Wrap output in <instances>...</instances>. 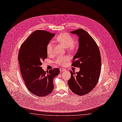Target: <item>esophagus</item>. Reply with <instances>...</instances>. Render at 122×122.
I'll list each match as a JSON object with an SVG mask.
<instances>
[{
    "mask_svg": "<svg viewBox=\"0 0 122 122\" xmlns=\"http://www.w3.org/2000/svg\"><path fill=\"white\" fill-rule=\"evenodd\" d=\"M65 70H66L65 69H63V68H60V72H64V71H65Z\"/></svg>",
    "mask_w": 122,
    "mask_h": 122,
    "instance_id": "1",
    "label": "esophagus"
}]
</instances>
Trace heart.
Masks as SVG:
<instances>
[{
	"mask_svg": "<svg viewBox=\"0 0 122 122\" xmlns=\"http://www.w3.org/2000/svg\"><path fill=\"white\" fill-rule=\"evenodd\" d=\"M56 41L62 46L71 50L75 49L76 45L74 43V38L68 33H62L56 37ZM46 52L48 55H50L53 52V43L50 41L46 46ZM69 60L68 56H59L56 59V62L59 65H63L64 63Z\"/></svg>",
	"mask_w": 122,
	"mask_h": 122,
	"instance_id": "heart-1",
	"label": "heart"
}]
</instances>
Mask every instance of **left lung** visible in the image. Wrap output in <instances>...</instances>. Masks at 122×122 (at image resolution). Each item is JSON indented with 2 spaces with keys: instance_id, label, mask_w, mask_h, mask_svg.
I'll list each match as a JSON object with an SVG mask.
<instances>
[{
  "instance_id": "8db88e82",
  "label": "left lung",
  "mask_w": 122,
  "mask_h": 122,
  "mask_svg": "<svg viewBox=\"0 0 122 122\" xmlns=\"http://www.w3.org/2000/svg\"><path fill=\"white\" fill-rule=\"evenodd\" d=\"M79 36L78 52L73 57L72 66L80 68L79 72L70 71L68 84L71 91L78 95L90 92L97 85L101 72V59L97 44L87 32L78 29L71 32Z\"/></svg>"
}]
</instances>
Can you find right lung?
<instances>
[{
	"instance_id": "1",
	"label": "right lung",
	"mask_w": 122,
	"mask_h": 122,
	"mask_svg": "<svg viewBox=\"0 0 122 122\" xmlns=\"http://www.w3.org/2000/svg\"><path fill=\"white\" fill-rule=\"evenodd\" d=\"M54 34L43 30L34 31L21 45L18 54L22 76L28 90L37 97H46L53 90L57 68L44 71L42 62L47 57L46 46Z\"/></svg>"
}]
</instances>
